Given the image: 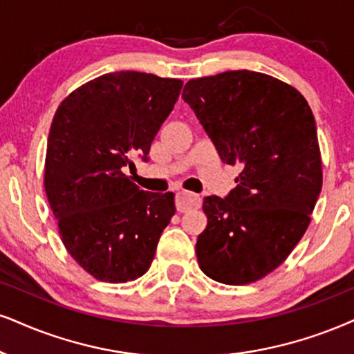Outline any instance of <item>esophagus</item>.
<instances>
[{
	"label": "esophagus",
	"instance_id": "obj_1",
	"mask_svg": "<svg viewBox=\"0 0 354 354\" xmlns=\"http://www.w3.org/2000/svg\"><path fill=\"white\" fill-rule=\"evenodd\" d=\"M202 203V198L198 195L190 194V192H177L176 195V207L178 212H189L192 208H197Z\"/></svg>",
	"mask_w": 354,
	"mask_h": 354
}]
</instances>
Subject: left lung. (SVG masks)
Returning a JSON list of instances; mask_svg holds the SVG:
<instances>
[{
    "instance_id": "left-lung-1",
    "label": "left lung",
    "mask_w": 354,
    "mask_h": 354,
    "mask_svg": "<svg viewBox=\"0 0 354 354\" xmlns=\"http://www.w3.org/2000/svg\"><path fill=\"white\" fill-rule=\"evenodd\" d=\"M182 98L221 160L243 169L225 198H203L200 269L230 286L254 282L286 261L310 223L322 190L315 118L297 90L251 71L189 80Z\"/></svg>"
}]
</instances>
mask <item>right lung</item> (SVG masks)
<instances>
[{"instance_id": "right-lung-1", "label": "right lung", "mask_w": 354, "mask_h": 354, "mask_svg": "<svg viewBox=\"0 0 354 354\" xmlns=\"http://www.w3.org/2000/svg\"><path fill=\"white\" fill-rule=\"evenodd\" d=\"M182 85L152 73H104L55 111L44 172L47 200L67 251L100 281L146 274L176 213L172 192L141 190L124 167H134V157L149 160Z\"/></svg>"}]
</instances>
